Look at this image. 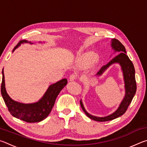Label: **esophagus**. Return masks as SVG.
<instances>
[{
  "mask_svg": "<svg viewBox=\"0 0 147 147\" xmlns=\"http://www.w3.org/2000/svg\"><path fill=\"white\" fill-rule=\"evenodd\" d=\"M78 77V75H77L76 73H73L71 74L70 76H69V80L70 81H74Z\"/></svg>",
  "mask_w": 147,
  "mask_h": 147,
  "instance_id": "1",
  "label": "esophagus"
}]
</instances>
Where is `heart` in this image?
<instances>
[{"mask_svg": "<svg viewBox=\"0 0 147 147\" xmlns=\"http://www.w3.org/2000/svg\"><path fill=\"white\" fill-rule=\"evenodd\" d=\"M96 58V54L93 53H88L84 56V59L86 61H91Z\"/></svg>", "mask_w": 147, "mask_h": 147, "instance_id": "1", "label": "heart"}]
</instances>
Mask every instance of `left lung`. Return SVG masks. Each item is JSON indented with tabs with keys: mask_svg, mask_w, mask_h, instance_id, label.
<instances>
[{
	"mask_svg": "<svg viewBox=\"0 0 147 147\" xmlns=\"http://www.w3.org/2000/svg\"><path fill=\"white\" fill-rule=\"evenodd\" d=\"M111 47L112 49L115 52L119 53L117 56L113 58L110 61L105 65L102 67L100 70L98 71L96 75L100 76L103 73V72L108 68L113 63H119L121 67L122 71L123 73L124 81V88H125V96L123 98V101L121 102L120 106L118 109L111 115L108 116L104 117H98L93 116L89 114L85 109L82 100H80V105L82 109H83L84 113L89 118L93 119L94 121L98 122H105L108 121H111L113 119L119 117L126 112L127 110L129 105H130L131 100L135 95L137 85L135 78V69H134L132 62L129 59L128 56L126 55V52L125 47L122 44L120 41L117 39H113L111 40Z\"/></svg>",
	"mask_w": 147,
	"mask_h": 147,
	"instance_id": "8db88e82",
	"label": "left lung"
}]
</instances>
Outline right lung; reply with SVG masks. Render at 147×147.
Listing matches in <instances>:
<instances>
[{
	"mask_svg": "<svg viewBox=\"0 0 147 147\" xmlns=\"http://www.w3.org/2000/svg\"><path fill=\"white\" fill-rule=\"evenodd\" d=\"M24 43L32 44L30 41L26 40L20 41L19 43L15 47L13 52ZM2 73L1 94L5 104L8 107V111L15 117L27 123H38L47 118L53 108L56 98L59 92L67 84V80L66 78L62 79L60 81L50 86L43 97L38 102L32 104H23L12 100L9 97L5 88L3 69Z\"/></svg>",
	"mask_w": 147,
	"mask_h": 147,
	"instance_id": "add662e5",
	"label": "right lung"
}]
</instances>
